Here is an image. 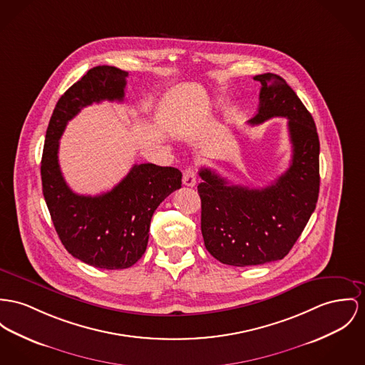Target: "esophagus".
Here are the masks:
<instances>
[{"label":"esophagus","instance_id":"obj_1","mask_svg":"<svg viewBox=\"0 0 365 365\" xmlns=\"http://www.w3.org/2000/svg\"><path fill=\"white\" fill-rule=\"evenodd\" d=\"M182 182H184V185H187V187H195V184H196V169H195V168L190 166V168H187V169L184 170V174H182Z\"/></svg>","mask_w":365,"mask_h":365}]
</instances>
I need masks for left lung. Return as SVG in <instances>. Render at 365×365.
<instances>
[{
	"label": "left lung",
	"instance_id": "left-lung-1",
	"mask_svg": "<svg viewBox=\"0 0 365 365\" xmlns=\"http://www.w3.org/2000/svg\"><path fill=\"white\" fill-rule=\"evenodd\" d=\"M259 110L250 124L287 118L292 162L266 188L234 185L215 171H199L200 230L207 252L222 264L246 267L284 259L316 209L319 191V140L316 123L287 81L257 74Z\"/></svg>",
	"mask_w": 365,
	"mask_h": 365
}]
</instances>
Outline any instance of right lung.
I'll return each mask as SVG.
<instances>
[{"label": "right lung", "mask_w": 365, "mask_h": 365, "mask_svg": "<svg viewBox=\"0 0 365 365\" xmlns=\"http://www.w3.org/2000/svg\"><path fill=\"white\" fill-rule=\"evenodd\" d=\"M128 73L115 66L90 69L59 98L49 120L41 159L43 194L65 249L83 263L103 269L135 264L145 253L150 220L158 206L181 188V171L152 163L134 165L109 192L74 194L58 162L59 138L86 106L124 99Z\"/></svg>", "instance_id": "right-lung-1"}]
</instances>
